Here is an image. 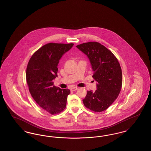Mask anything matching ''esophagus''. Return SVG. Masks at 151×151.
Returning a JSON list of instances; mask_svg holds the SVG:
<instances>
[{"label":"esophagus","mask_w":151,"mask_h":151,"mask_svg":"<svg viewBox=\"0 0 151 151\" xmlns=\"http://www.w3.org/2000/svg\"><path fill=\"white\" fill-rule=\"evenodd\" d=\"M78 89V88L76 86H74V87H72L71 88V91H77Z\"/></svg>","instance_id":"esophagus-1"}]
</instances>
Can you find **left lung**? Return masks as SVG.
<instances>
[{
  "label": "left lung",
  "mask_w": 151,
  "mask_h": 151,
  "mask_svg": "<svg viewBox=\"0 0 151 151\" xmlns=\"http://www.w3.org/2000/svg\"><path fill=\"white\" fill-rule=\"evenodd\" d=\"M88 58L97 81V90L89 91L83 100L86 108L95 112L105 110L116 99L122 85V70L114 55L97 42L76 46Z\"/></svg>",
  "instance_id": "1"
}]
</instances>
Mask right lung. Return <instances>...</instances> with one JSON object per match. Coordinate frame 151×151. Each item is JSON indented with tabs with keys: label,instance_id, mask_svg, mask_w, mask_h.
I'll use <instances>...</instances> for the list:
<instances>
[{
	"label": "right lung",
	"instance_id": "right-lung-1",
	"mask_svg": "<svg viewBox=\"0 0 151 151\" xmlns=\"http://www.w3.org/2000/svg\"><path fill=\"white\" fill-rule=\"evenodd\" d=\"M73 43H47L36 51L29 60L26 79L30 93L37 104L51 114L62 111L66 106L68 89L54 86L59 60Z\"/></svg>",
	"mask_w": 151,
	"mask_h": 151
}]
</instances>
